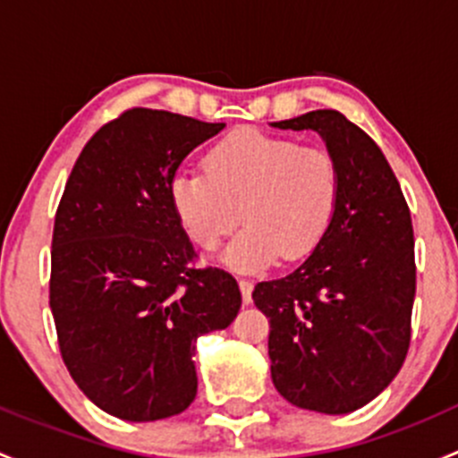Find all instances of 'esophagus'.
<instances>
[{
  "label": "esophagus",
  "instance_id": "34e87169",
  "mask_svg": "<svg viewBox=\"0 0 458 458\" xmlns=\"http://www.w3.org/2000/svg\"><path fill=\"white\" fill-rule=\"evenodd\" d=\"M252 288H255V285H252V281H248V279L239 281V290H242V297H243V303H246V306H250L252 303Z\"/></svg>",
  "mask_w": 458,
  "mask_h": 458
}]
</instances>
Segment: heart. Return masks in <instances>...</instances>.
I'll return each instance as SVG.
<instances>
[{"label":"heart","mask_w":458,"mask_h":458,"mask_svg":"<svg viewBox=\"0 0 458 458\" xmlns=\"http://www.w3.org/2000/svg\"><path fill=\"white\" fill-rule=\"evenodd\" d=\"M170 206L183 233L210 252L233 233L224 263L259 272L276 259L299 261L317 250L339 210L341 173L323 148L259 131H237L203 157V173L174 174Z\"/></svg>","instance_id":"1"}]
</instances>
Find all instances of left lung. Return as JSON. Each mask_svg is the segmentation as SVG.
<instances>
[{
    "label": "left lung",
    "mask_w": 458,
    "mask_h": 458,
    "mask_svg": "<svg viewBox=\"0 0 458 458\" xmlns=\"http://www.w3.org/2000/svg\"><path fill=\"white\" fill-rule=\"evenodd\" d=\"M272 126L318 132L341 173L326 239L297 270L252 293L270 323L272 383L297 408L348 414L381 394L408 354L417 293L410 208L381 148L339 110Z\"/></svg>",
    "instance_id": "8db88e82"
}]
</instances>
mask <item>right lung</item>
<instances>
[{
    "mask_svg": "<svg viewBox=\"0 0 458 458\" xmlns=\"http://www.w3.org/2000/svg\"><path fill=\"white\" fill-rule=\"evenodd\" d=\"M224 126L131 108L90 137L64 188L50 252L59 352L88 399L123 421L183 412L197 396V339L242 308L230 272L195 267L168 192Z\"/></svg>",
    "mask_w": 458,
    "mask_h": 458,
    "instance_id": "add662e5",
    "label": "right lung"
}]
</instances>
